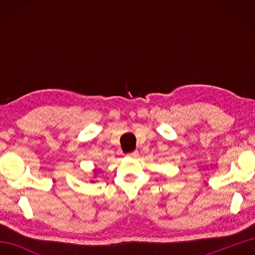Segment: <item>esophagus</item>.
<instances>
[{"label": "esophagus", "instance_id": "obj_1", "mask_svg": "<svg viewBox=\"0 0 255 255\" xmlns=\"http://www.w3.org/2000/svg\"><path fill=\"white\" fill-rule=\"evenodd\" d=\"M128 156H129V157H132V158H136V157L138 156V152H137V150H135V152L129 153Z\"/></svg>", "mask_w": 255, "mask_h": 255}]
</instances>
